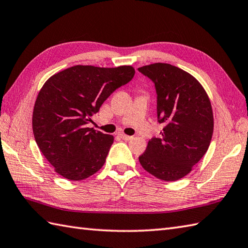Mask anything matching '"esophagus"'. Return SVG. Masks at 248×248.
<instances>
[{"label": "esophagus", "mask_w": 248, "mask_h": 248, "mask_svg": "<svg viewBox=\"0 0 248 248\" xmlns=\"http://www.w3.org/2000/svg\"><path fill=\"white\" fill-rule=\"evenodd\" d=\"M119 136L124 140H130L133 139V136H129V135H125V134H119Z\"/></svg>", "instance_id": "34e87169"}]
</instances>
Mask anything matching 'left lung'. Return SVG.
I'll list each match as a JSON object with an SVG mask.
<instances>
[{
    "label": "left lung",
    "instance_id": "obj_1",
    "mask_svg": "<svg viewBox=\"0 0 248 248\" xmlns=\"http://www.w3.org/2000/svg\"><path fill=\"white\" fill-rule=\"evenodd\" d=\"M154 82L157 121L164 128L139 160L145 170L164 181L186 176L207 152L213 134L211 102L200 83L180 68L155 62L139 68Z\"/></svg>",
    "mask_w": 248,
    "mask_h": 248
}]
</instances>
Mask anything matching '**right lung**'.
Segmentation results:
<instances>
[{
    "mask_svg": "<svg viewBox=\"0 0 248 248\" xmlns=\"http://www.w3.org/2000/svg\"><path fill=\"white\" fill-rule=\"evenodd\" d=\"M134 73L132 66L77 65L45 83L35 102L33 133L59 175L78 181L103 166L114 138L87 124L110 93L129 83Z\"/></svg>",
    "mask_w": 248,
    "mask_h": 248,
    "instance_id": "obj_1",
    "label": "right lung"
}]
</instances>
